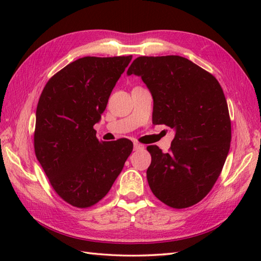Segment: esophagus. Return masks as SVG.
Returning <instances> with one entry per match:
<instances>
[{"label": "esophagus", "mask_w": 261, "mask_h": 261, "mask_svg": "<svg viewBox=\"0 0 261 261\" xmlns=\"http://www.w3.org/2000/svg\"><path fill=\"white\" fill-rule=\"evenodd\" d=\"M141 149H143V146L140 145V143H138V142H135V143H134V150H135V151L141 150Z\"/></svg>", "instance_id": "esophagus-1"}]
</instances>
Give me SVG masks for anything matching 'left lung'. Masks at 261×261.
<instances>
[{"instance_id": "1", "label": "left lung", "mask_w": 261, "mask_h": 261, "mask_svg": "<svg viewBox=\"0 0 261 261\" xmlns=\"http://www.w3.org/2000/svg\"><path fill=\"white\" fill-rule=\"evenodd\" d=\"M126 74L141 77L150 91L154 124L175 131L169 152L147 148L150 190L170 207H190L212 190L229 153L231 122L222 87L180 56L138 57Z\"/></svg>"}]
</instances>
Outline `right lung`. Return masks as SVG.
Instances as JSON below:
<instances>
[{
    "label": "right lung",
    "instance_id": "add662e5",
    "mask_svg": "<svg viewBox=\"0 0 261 261\" xmlns=\"http://www.w3.org/2000/svg\"><path fill=\"white\" fill-rule=\"evenodd\" d=\"M131 59H77L48 81L39 98L36 156L54 190L73 206H92L107 195L132 152L130 140L99 141L93 129Z\"/></svg>",
    "mask_w": 261,
    "mask_h": 261
}]
</instances>
